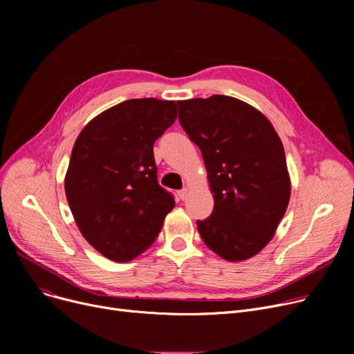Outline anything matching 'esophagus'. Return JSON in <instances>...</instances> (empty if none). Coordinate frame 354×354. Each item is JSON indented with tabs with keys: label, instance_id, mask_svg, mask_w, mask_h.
Instances as JSON below:
<instances>
[{
	"label": "esophagus",
	"instance_id": "34e87169",
	"mask_svg": "<svg viewBox=\"0 0 354 354\" xmlns=\"http://www.w3.org/2000/svg\"><path fill=\"white\" fill-rule=\"evenodd\" d=\"M188 195H189V189H188V188H183L182 191H179V198H180L182 201L187 199Z\"/></svg>",
	"mask_w": 354,
	"mask_h": 354
}]
</instances>
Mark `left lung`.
I'll list each match as a JSON object with an SVG mask.
<instances>
[{
	"mask_svg": "<svg viewBox=\"0 0 354 354\" xmlns=\"http://www.w3.org/2000/svg\"><path fill=\"white\" fill-rule=\"evenodd\" d=\"M179 122L198 145L214 194L201 238L227 261L261 251L283 219L291 192L280 136L261 111L235 97L178 102Z\"/></svg>",
	"mask_w": 354,
	"mask_h": 354,
	"instance_id": "obj_1",
	"label": "left lung"
}]
</instances>
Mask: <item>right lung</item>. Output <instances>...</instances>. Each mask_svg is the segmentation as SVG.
<instances>
[{
    "label": "right lung",
    "mask_w": 354,
    "mask_h": 354,
    "mask_svg": "<svg viewBox=\"0 0 354 354\" xmlns=\"http://www.w3.org/2000/svg\"><path fill=\"white\" fill-rule=\"evenodd\" d=\"M176 115L174 100L130 99L91 119L73 146L68 207L87 243L111 261L145 252L175 207L158 183L153 143Z\"/></svg>",
    "instance_id": "add662e5"
}]
</instances>
